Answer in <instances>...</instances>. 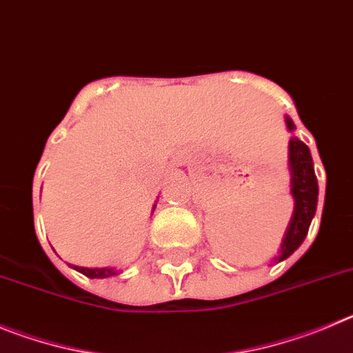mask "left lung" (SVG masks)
<instances>
[{
    "label": "left lung",
    "mask_w": 353,
    "mask_h": 353,
    "mask_svg": "<svg viewBox=\"0 0 353 353\" xmlns=\"http://www.w3.org/2000/svg\"><path fill=\"white\" fill-rule=\"evenodd\" d=\"M288 132H294L295 125L290 117H285ZM288 169H290V193L294 196V216L281 243V252L276 260L288 259L303 244L311 220L315 216L319 202V183H316L313 160L307 145L297 137L288 142Z\"/></svg>",
    "instance_id": "obj_1"
}]
</instances>
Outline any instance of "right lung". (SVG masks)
I'll return each instance as SVG.
<instances>
[{
    "label": "right lung",
    "mask_w": 353,
    "mask_h": 353,
    "mask_svg": "<svg viewBox=\"0 0 353 353\" xmlns=\"http://www.w3.org/2000/svg\"><path fill=\"white\" fill-rule=\"evenodd\" d=\"M75 271L82 272L84 276H88V278H110V276L117 274V271H114L112 268H94V269H90V268H79V265H74Z\"/></svg>",
    "instance_id": "right-lung-1"
}]
</instances>
